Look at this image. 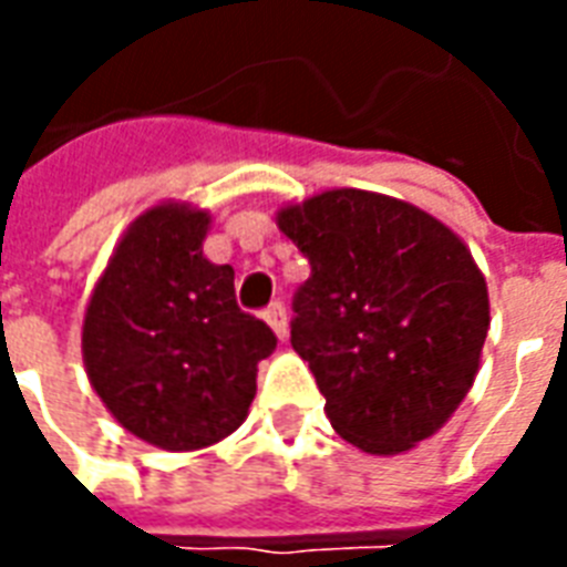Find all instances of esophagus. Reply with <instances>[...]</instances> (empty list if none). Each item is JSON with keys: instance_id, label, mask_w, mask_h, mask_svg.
I'll list each match as a JSON object with an SVG mask.
<instances>
[{"instance_id": "obj_1", "label": "esophagus", "mask_w": 567, "mask_h": 567, "mask_svg": "<svg viewBox=\"0 0 567 567\" xmlns=\"http://www.w3.org/2000/svg\"><path fill=\"white\" fill-rule=\"evenodd\" d=\"M264 319L270 321V328L276 331V337H279V340H285V337H288V309H285L282 303H270V309L264 312Z\"/></svg>"}]
</instances>
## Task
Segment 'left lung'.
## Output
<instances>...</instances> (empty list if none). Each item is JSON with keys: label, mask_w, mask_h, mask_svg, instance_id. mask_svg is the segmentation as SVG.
<instances>
[{"label": "left lung", "mask_w": 567, "mask_h": 567, "mask_svg": "<svg viewBox=\"0 0 567 567\" xmlns=\"http://www.w3.org/2000/svg\"><path fill=\"white\" fill-rule=\"evenodd\" d=\"M309 279L291 346L333 431L370 455L437 434L471 392L488 333L486 276L462 236L413 203L333 187L276 212Z\"/></svg>", "instance_id": "8db88e82"}]
</instances>
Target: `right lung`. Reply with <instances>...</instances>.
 Listing matches in <instances>:
<instances>
[{
	"mask_svg": "<svg viewBox=\"0 0 567 567\" xmlns=\"http://www.w3.org/2000/svg\"><path fill=\"white\" fill-rule=\"evenodd\" d=\"M212 215L157 203L117 239L93 285L81 355L93 392L130 434L166 452L234 434L258 392L272 331L236 307L234 267L203 255Z\"/></svg>",
	"mask_w": 567,
	"mask_h": 567,
	"instance_id": "right-lung-1",
	"label": "right lung"
}]
</instances>
